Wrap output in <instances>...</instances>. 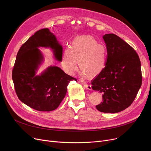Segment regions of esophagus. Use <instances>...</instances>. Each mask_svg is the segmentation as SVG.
Returning a JSON list of instances; mask_svg holds the SVG:
<instances>
[{
  "label": "esophagus",
  "mask_w": 151,
  "mask_h": 151,
  "mask_svg": "<svg viewBox=\"0 0 151 151\" xmlns=\"http://www.w3.org/2000/svg\"><path fill=\"white\" fill-rule=\"evenodd\" d=\"M83 86L85 87V88L87 89H88V90H92V86H91V85H89V84H83Z\"/></svg>",
  "instance_id": "obj_1"
}]
</instances>
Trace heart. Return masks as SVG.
<instances>
[{"label":"heart","mask_w":151,"mask_h":151,"mask_svg":"<svg viewBox=\"0 0 151 151\" xmlns=\"http://www.w3.org/2000/svg\"><path fill=\"white\" fill-rule=\"evenodd\" d=\"M106 51L104 45L90 35L76 37L63 54L61 64L66 73L73 75L78 67L83 78H94L104 70Z\"/></svg>","instance_id":"heart-1"}]
</instances>
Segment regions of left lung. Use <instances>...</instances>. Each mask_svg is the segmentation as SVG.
<instances>
[{
  "label": "left lung",
  "instance_id": "left-lung-1",
  "mask_svg": "<svg viewBox=\"0 0 151 151\" xmlns=\"http://www.w3.org/2000/svg\"><path fill=\"white\" fill-rule=\"evenodd\" d=\"M107 50L106 65L92 81L93 90L103 93L96 106L100 112L116 113L131 105L142 84L141 62L135 50L114 34L103 37Z\"/></svg>",
  "mask_w": 151,
  "mask_h": 151
}]
</instances>
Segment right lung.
Segmentation results:
<instances>
[{
	"mask_svg": "<svg viewBox=\"0 0 151 151\" xmlns=\"http://www.w3.org/2000/svg\"><path fill=\"white\" fill-rule=\"evenodd\" d=\"M39 47H51L55 58L62 61V46L48 29H42L20 47L12 79L16 93L22 102L40 111H51L56 109L65 97L69 83L76 79L55 66L48 67L40 75H35L43 59Z\"/></svg>",
	"mask_w": 151,
	"mask_h": 151,
	"instance_id": "right-lung-1",
	"label": "right lung"
}]
</instances>
